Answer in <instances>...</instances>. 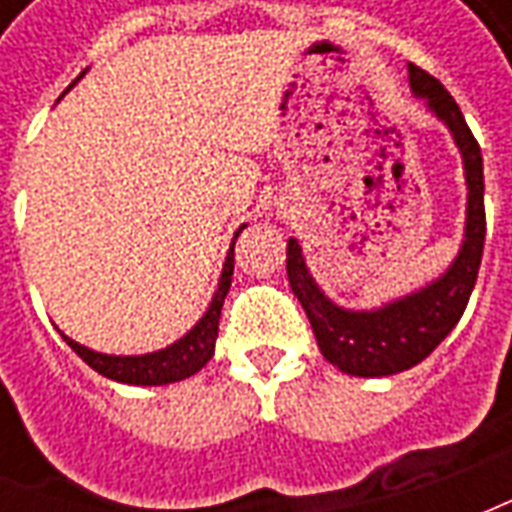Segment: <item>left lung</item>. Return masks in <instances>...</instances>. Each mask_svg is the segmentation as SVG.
I'll list each match as a JSON object with an SVG mask.
<instances>
[{"mask_svg": "<svg viewBox=\"0 0 512 512\" xmlns=\"http://www.w3.org/2000/svg\"><path fill=\"white\" fill-rule=\"evenodd\" d=\"M408 87L414 98L425 101L430 115L450 131L452 142L461 153L466 178V219L458 255L452 257L450 266L406 296L384 301L381 307L370 310H354L326 296V290L315 282L307 268L301 244L296 238H288L290 290L307 312L326 362H332L340 373L348 376H395L433 354L436 345L461 321L483 260L485 183L480 145L439 79L408 62Z\"/></svg>", "mask_w": 512, "mask_h": 512, "instance_id": "left-lung-1", "label": "left lung"}]
</instances>
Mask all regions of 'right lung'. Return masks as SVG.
<instances>
[{
    "instance_id": "1",
    "label": "right lung",
    "mask_w": 512,
    "mask_h": 512,
    "mask_svg": "<svg viewBox=\"0 0 512 512\" xmlns=\"http://www.w3.org/2000/svg\"><path fill=\"white\" fill-rule=\"evenodd\" d=\"M82 76H79V79H82ZM79 79H76V82H79ZM71 87H68V90H71ZM68 90H65V93H68ZM244 227L246 224H241V227L235 230L233 244H230V252H227V257H224L222 274H219V285H216V290H213V299L211 304H208V310L202 312L200 321L194 323L183 337H178L175 343L164 345V348H158V351H150V354H131V356L101 354V351H93V348H87V345L71 340V337H68L65 332H60V329H57V332L62 334V340L71 345L73 351L82 356L87 365L93 367L95 373L112 378V381H117V384L164 386V384H175V381H183V378L194 376V373H200L202 367L208 365V359L213 356V348H216V337H219V315H222L224 296H227L230 282H233V263H235L233 246H235V238L241 235Z\"/></svg>"
}]
</instances>
